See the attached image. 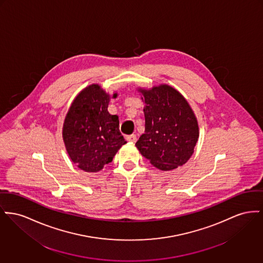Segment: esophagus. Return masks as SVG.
I'll return each mask as SVG.
<instances>
[{"mask_svg": "<svg viewBox=\"0 0 263 263\" xmlns=\"http://www.w3.org/2000/svg\"><path fill=\"white\" fill-rule=\"evenodd\" d=\"M126 140H127V141H129V142L134 143V142H136L137 137H136V135H135V134H132V135H128V136H126Z\"/></svg>", "mask_w": 263, "mask_h": 263, "instance_id": "1", "label": "esophagus"}]
</instances>
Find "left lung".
Masks as SVG:
<instances>
[{
	"label": "left lung",
	"instance_id": "1",
	"mask_svg": "<svg viewBox=\"0 0 263 263\" xmlns=\"http://www.w3.org/2000/svg\"><path fill=\"white\" fill-rule=\"evenodd\" d=\"M137 90L145 104V132L136 142L140 153L159 170H175L185 165L200 135L189 102L168 84Z\"/></svg>",
	"mask_w": 263,
	"mask_h": 263
}]
</instances>
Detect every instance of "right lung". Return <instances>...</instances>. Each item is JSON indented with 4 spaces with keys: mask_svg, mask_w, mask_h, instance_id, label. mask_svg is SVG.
I'll list each match as a JSON object with an SVG mask.
<instances>
[{
    "mask_svg": "<svg viewBox=\"0 0 263 263\" xmlns=\"http://www.w3.org/2000/svg\"><path fill=\"white\" fill-rule=\"evenodd\" d=\"M112 96L93 83L78 93L64 118L62 139L66 152L80 170L96 173L112 162L127 142L119 130V118L108 112Z\"/></svg>",
    "mask_w": 263,
    "mask_h": 263,
    "instance_id": "add662e5",
    "label": "right lung"
}]
</instances>
